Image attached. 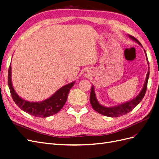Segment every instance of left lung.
<instances>
[{
    "label": "left lung",
    "instance_id": "obj_1",
    "mask_svg": "<svg viewBox=\"0 0 159 159\" xmlns=\"http://www.w3.org/2000/svg\"><path fill=\"white\" fill-rule=\"evenodd\" d=\"M128 37L131 39H132L134 41L138 43L139 45H140L142 47H143V46H142L141 44V43L138 39H135L134 37L131 36L129 35H128ZM144 51H145L147 64L149 65V61H148V58H147L146 51L145 50ZM149 77V71L147 72V76H146L144 85L143 86V88H142V89L139 92V93L131 101H127L124 103L120 104V105H118L112 106V107H105L101 105L99 102L98 101L96 97V94L95 92V87L93 85H92L91 89V94H90V103L93 108L94 110L98 113L108 117H118V116H123V115H125V114L129 112L138 105V104L142 101V99H143V98L144 97L146 93V90H147V82H148Z\"/></svg>",
    "mask_w": 159,
    "mask_h": 159
}]
</instances>
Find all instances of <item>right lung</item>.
<instances>
[{"label": "right lung", "instance_id": "add662e5", "mask_svg": "<svg viewBox=\"0 0 159 159\" xmlns=\"http://www.w3.org/2000/svg\"><path fill=\"white\" fill-rule=\"evenodd\" d=\"M11 71H12V68H11V66H10L8 84L14 101L22 111L32 116L39 118L51 116L61 111L67 101L70 90L72 88L75 82V81H74L64 85L54 93L52 96L45 100L39 102H31L25 100L24 98H21L16 93L12 83Z\"/></svg>", "mask_w": 159, "mask_h": 159}]
</instances>
